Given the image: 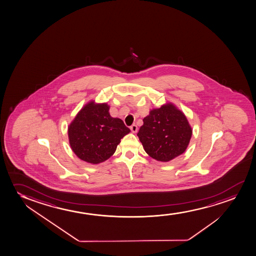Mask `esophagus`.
<instances>
[{
    "instance_id": "1",
    "label": "esophagus",
    "mask_w": 256,
    "mask_h": 256,
    "mask_svg": "<svg viewBox=\"0 0 256 256\" xmlns=\"http://www.w3.org/2000/svg\"><path fill=\"white\" fill-rule=\"evenodd\" d=\"M130 130L132 131V133H136L137 130H138V128H137L136 125H132V126H130Z\"/></svg>"
}]
</instances>
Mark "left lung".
I'll list each match as a JSON object with an SVG mask.
<instances>
[{"instance_id": "8db88e82", "label": "left lung", "mask_w": 256, "mask_h": 256, "mask_svg": "<svg viewBox=\"0 0 256 256\" xmlns=\"http://www.w3.org/2000/svg\"><path fill=\"white\" fill-rule=\"evenodd\" d=\"M137 136L148 156L168 162L186 150L192 130L184 114L170 103L150 111Z\"/></svg>"}]
</instances>
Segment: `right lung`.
<instances>
[{"mask_svg": "<svg viewBox=\"0 0 256 256\" xmlns=\"http://www.w3.org/2000/svg\"><path fill=\"white\" fill-rule=\"evenodd\" d=\"M110 106L86 104L68 128L70 146L86 162H102L113 156L120 139L130 132L122 120L110 116Z\"/></svg>", "mask_w": 256, "mask_h": 256, "instance_id": "right-lung-1", "label": "right lung"}]
</instances>
